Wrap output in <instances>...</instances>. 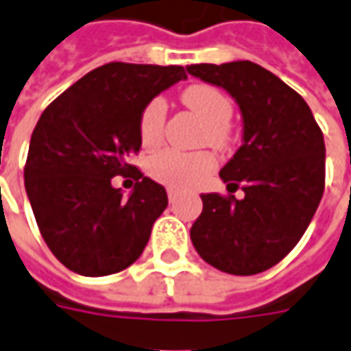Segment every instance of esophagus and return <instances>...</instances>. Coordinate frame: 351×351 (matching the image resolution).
Segmentation results:
<instances>
[{
    "label": "esophagus",
    "instance_id": "esophagus-1",
    "mask_svg": "<svg viewBox=\"0 0 351 351\" xmlns=\"http://www.w3.org/2000/svg\"><path fill=\"white\" fill-rule=\"evenodd\" d=\"M167 195H169V201H171V203H175L176 197H178V193H176L175 190H167Z\"/></svg>",
    "mask_w": 351,
    "mask_h": 351
}]
</instances>
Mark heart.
<instances>
[{
	"mask_svg": "<svg viewBox=\"0 0 351 351\" xmlns=\"http://www.w3.org/2000/svg\"><path fill=\"white\" fill-rule=\"evenodd\" d=\"M182 102L205 123L203 144L215 148H226L230 134V119L234 114L232 100L213 85H190L184 89ZM167 119V104L161 99L150 100L141 114L138 133L146 148H156L163 141ZM217 161L207 152L182 154L176 150H163L156 154L150 161V175L158 182L173 190H188L201 184L215 171Z\"/></svg>",
	"mask_w": 351,
	"mask_h": 351,
	"instance_id": "heart-1",
	"label": "heart"
}]
</instances>
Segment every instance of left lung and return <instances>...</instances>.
<instances>
[{"label": "left lung", "instance_id": "obj_1", "mask_svg": "<svg viewBox=\"0 0 351 351\" xmlns=\"http://www.w3.org/2000/svg\"><path fill=\"white\" fill-rule=\"evenodd\" d=\"M188 73L226 89L243 116V146L220 169L235 195L203 193L190 235L205 262L234 276L276 266L310 226L325 190V141L306 100L251 60L192 64Z\"/></svg>", "mask_w": 351, "mask_h": 351}]
</instances>
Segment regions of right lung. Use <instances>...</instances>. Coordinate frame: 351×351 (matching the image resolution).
I'll list each match as a JSON object with an SVG mask.
<instances>
[{"label":"right lung","mask_w":351,"mask_h":351,"mask_svg":"<svg viewBox=\"0 0 351 351\" xmlns=\"http://www.w3.org/2000/svg\"><path fill=\"white\" fill-rule=\"evenodd\" d=\"M180 80L182 66L108 62L39 117L24 186L39 232L68 269L100 278L138 261L169 199L129 159L141 152L144 106ZM117 174L137 180L129 198L111 186Z\"/></svg>","instance_id":"1"}]
</instances>
